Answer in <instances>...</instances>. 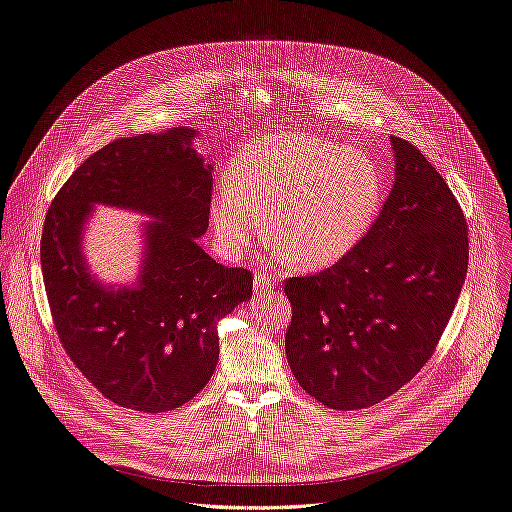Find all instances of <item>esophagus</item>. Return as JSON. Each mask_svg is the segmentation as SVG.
I'll use <instances>...</instances> for the list:
<instances>
[{"mask_svg": "<svg viewBox=\"0 0 512 512\" xmlns=\"http://www.w3.org/2000/svg\"><path fill=\"white\" fill-rule=\"evenodd\" d=\"M279 285V275L277 273H269V271H260L254 277V289L256 294H266V291H271Z\"/></svg>", "mask_w": 512, "mask_h": 512, "instance_id": "1", "label": "esophagus"}]
</instances>
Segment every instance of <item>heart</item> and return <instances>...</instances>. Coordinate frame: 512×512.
<instances>
[{
  "instance_id": "1",
  "label": "heart",
  "mask_w": 512,
  "mask_h": 512,
  "mask_svg": "<svg viewBox=\"0 0 512 512\" xmlns=\"http://www.w3.org/2000/svg\"><path fill=\"white\" fill-rule=\"evenodd\" d=\"M212 202V223L229 248L258 237L269 216L275 252L302 271L325 269L367 237L383 206L379 162L362 150L285 133L241 150Z\"/></svg>"
}]
</instances>
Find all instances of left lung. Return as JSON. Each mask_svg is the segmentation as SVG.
I'll return each instance as SVG.
<instances>
[{"label": "left lung", "instance_id": "left-lung-1", "mask_svg": "<svg viewBox=\"0 0 512 512\" xmlns=\"http://www.w3.org/2000/svg\"><path fill=\"white\" fill-rule=\"evenodd\" d=\"M392 145L396 181L367 237L283 287L291 373L335 410L379 404L425 367L467 277L469 229L452 189L417 145Z\"/></svg>", "mask_w": 512, "mask_h": 512}]
</instances>
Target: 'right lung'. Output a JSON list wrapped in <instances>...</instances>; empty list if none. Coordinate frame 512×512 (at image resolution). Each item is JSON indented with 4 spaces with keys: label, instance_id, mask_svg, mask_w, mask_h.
<instances>
[{
    "label": "right lung",
    "instance_id": "add662e5",
    "mask_svg": "<svg viewBox=\"0 0 512 512\" xmlns=\"http://www.w3.org/2000/svg\"><path fill=\"white\" fill-rule=\"evenodd\" d=\"M196 131L116 139L56 193L41 235V271L60 344L114 404L166 412L198 396L218 362V321L252 296V273L218 264L198 243L208 229L212 175L191 150ZM93 203L133 207L149 226L140 283L106 290L90 279L80 229Z\"/></svg>",
    "mask_w": 512,
    "mask_h": 512
}]
</instances>
